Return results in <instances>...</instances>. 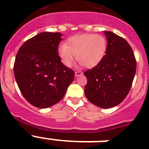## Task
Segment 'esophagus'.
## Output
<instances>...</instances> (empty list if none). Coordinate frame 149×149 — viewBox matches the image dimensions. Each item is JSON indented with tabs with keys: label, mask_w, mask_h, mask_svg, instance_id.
Instances as JSON below:
<instances>
[{
	"label": "esophagus",
	"mask_w": 149,
	"mask_h": 149,
	"mask_svg": "<svg viewBox=\"0 0 149 149\" xmlns=\"http://www.w3.org/2000/svg\"><path fill=\"white\" fill-rule=\"evenodd\" d=\"M82 74H83V72H82V71H79V70L75 72V77H79V76H81Z\"/></svg>",
	"instance_id": "1"
}]
</instances>
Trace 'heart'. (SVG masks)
Masks as SVG:
<instances>
[{"instance_id": "1", "label": "heart", "mask_w": 149, "mask_h": 149, "mask_svg": "<svg viewBox=\"0 0 149 149\" xmlns=\"http://www.w3.org/2000/svg\"><path fill=\"white\" fill-rule=\"evenodd\" d=\"M107 39L99 34H81L70 37L65 44L58 48V54L62 63L70 67L76 56L77 60L86 67L97 65L107 50Z\"/></svg>"}]
</instances>
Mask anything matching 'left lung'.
I'll return each instance as SVG.
<instances>
[{
    "instance_id": "obj_1",
    "label": "left lung",
    "mask_w": 149,
    "mask_h": 149,
    "mask_svg": "<svg viewBox=\"0 0 149 149\" xmlns=\"http://www.w3.org/2000/svg\"><path fill=\"white\" fill-rule=\"evenodd\" d=\"M107 39L106 55L97 65L86 70L84 93L90 102L111 108L121 103L132 87L136 72V60L132 47L125 38L104 31Z\"/></svg>"
}]
</instances>
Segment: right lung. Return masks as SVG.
<instances>
[{"label":"right lung","instance_id":"1","mask_svg":"<svg viewBox=\"0 0 149 149\" xmlns=\"http://www.w3.org/2000/svg\"><path fill=\"white\" fill-rule=\"evenodd\" d=\"M58 32H42L21 46L14 64V74L27 101L38 108L57 104L74 79V71L61 62Z\"/></svg>","mask_w":149,"mask_h":149}]
</instances>
